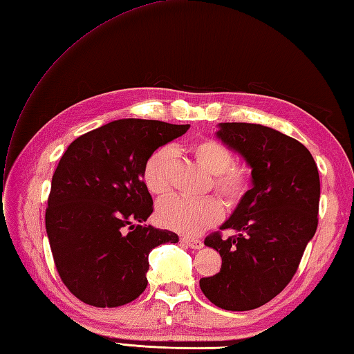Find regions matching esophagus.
Here are the masks:
<instances>
[{"instance_id":"esophagus-1","label":"esophagus","mask_w":354,"mask_h":354,"mask_svg":"<svg viewBox=\"0 0 354 354\" xmlns=\"http://www.w3.org/2000/svg\"><path fill=\"white\" fill-rule=\"evenodd\" d=\"M180 241L182 242H185L186 245H189L191 248H194V250H200V248H203V241L201 239H198V238H189V236H182L180 238Z\"/></svg>"}]
</instances>
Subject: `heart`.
Returning a JSON list of instances; mask_svg holds the SVG:
<instances>
[{"label":"heart","mask_w":354,"mask_h":354,"mask_svg":"<svg viewBox=\"0 0 354 354\" xmlns=\"http://www.w3.org/2000/svg\"><path fill=\"white\" fill-rule=\"evenodd\" d=\"M189 151L203 168L212 174L210 187L227 206L234 207L243 201L251 189L253 174L245 163L233 162L232 150L221 140L200 138L189 144ZM174 153L162 147L153 151L144 163L142 180L147 189L163 197L172 189ZM223 218V204L216 197L186 200L171 197L159 203L157 219L169 230L185 234H198Z\"/></svg>","instance_id":"heart-1"}]
</instances>
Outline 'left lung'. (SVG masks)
<instances>
[{
	"instance_id": "left-lung-1",
	"label": "left lung",
	"mask_w": 354,
	"mask_h": 354,
	"mask_svg": "<svg viewBox=\"0 0 354 354\" xmlns=\"http://www.w3.org/2000/svg\"><path fill=\"white\" fill-rule=\"evenodd\" d=\"M216 135L243 156L253 187L221 230L204 239L221 270L200 279L203 294L225 310L261 308L283 290L318 227L319 176L301 142L261 124L223 122Z\"/></svg>"
}]
</instances>
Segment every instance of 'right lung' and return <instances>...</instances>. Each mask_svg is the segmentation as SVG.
<instances>
[{"label":"right lung","instance_id":"obj_1","mask_svg":"<svg viewBox=\"0 0 354 354\" xmlns=\"http://www.w3.org/2000/svg\"><path fill=\"white\" fill-rule=\"evenodd\" d=\"M191 125L118 120L68 147L51 180L45 227L64 285L95 308H118L144 292L148 254L176 243L174 232L140 225L153 214L142 180L153 151Z\"/></svg>","mask_w":354,"mask_h":354}]
</instances>
